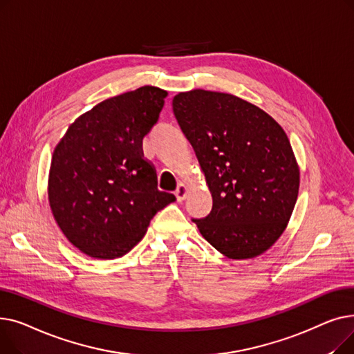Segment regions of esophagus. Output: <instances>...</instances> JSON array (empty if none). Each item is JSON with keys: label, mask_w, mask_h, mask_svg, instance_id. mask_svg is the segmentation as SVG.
Segmentation results:
<instances>
[{"label": "esophagus", "mask_w": 354, "mask_h": 354, "mask_svg": "<svg viewBox=\"0 0 354 354\" xmlns=\"http://www.w3.org/2000/svg\"><path fill=\"white\" fill-rule=\"evenodd\" d=\"M187 195H188V188H187V185H185V183H179V185H178V188H176V191H175L176 201H178V202L185 201V198H187Z\"/></svg>", "instance_id": "obj_1"}]
</instances>
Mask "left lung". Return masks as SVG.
<instances>
[{"mask_svg":"<svg viewBox=\"0 0 354 354\" xmlns=\"http://www.w3.org/2000/svg\"><path fill=\"white\" fill-rule=\"evenodd\" d=\"M212 195V209L192 219L231 259L264 254L286 231L300 188L291 143L263 109L230 93L195 88L172 100Z\"/></svg>","mask_w":354,"mask_h":354,"instance_id":"8db88e82","label":"left lung"}]
</instances>
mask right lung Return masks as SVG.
Listing matches in <instances>:
<instances>
[{
	"label": "right lung",
	"instance_id": "add662e5",
	"mask_svg": "<svg viewBox=\"0 0 354 354\" xmlns=\"http://www.w3.org/2000/svg\"><path fill=\"white\" fill-rule=\"evenodd\" d=\"M167 91L143 86L106 99L74 120L55 146L48 172L50 209L83 254L123 257L158 211L175 201L158 189L142 139L158 122Z\"/></svg>",
	"mask_w": 354,
	"mask_h": 354
}]
</instances>
